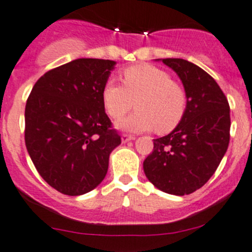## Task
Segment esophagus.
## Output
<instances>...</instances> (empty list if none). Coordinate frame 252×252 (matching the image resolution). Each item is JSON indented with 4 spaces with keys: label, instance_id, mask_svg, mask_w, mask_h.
Returning a JSON list of instances; mask_svg holds the SVG:
<instances>
[{
    "label": "esophagus",
    "instance_id": "34e87169",
    "mask_svg": "<svg viewBox=\"0 0 252 252\" xmlns=\"http://www.w3.org/2000/svg\"><path fill=\"white\" fill-rule=\"evenodd\" d=\"M134 136L133 135H129V134H122V142H128L130 140H134Z\"/></svg>",
    "mask_w": 252,
    "mask_h": 252
}]
</instances>
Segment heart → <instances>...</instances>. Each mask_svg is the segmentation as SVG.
<instances>
[{"label":"heart","instance_id":"1","mask_svg":"<svg viewBox=\"0 0 252 252\" xmlns=\"http://www.w3.org/2000/svg\"><path fill=\"white\" fill-rule=\"evenodd\" d=\"M123 86L108 80L101 91L102 103L114 121L123 118L135 101V113L121 123L129 131L156 130L167 134L183 121L188 96L182 85L172 80L166 70L151 64H136L122 70Z\"/></svg>","mask_w":252,"mask_h":252}]
</instances>
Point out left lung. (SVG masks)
Listing matches in <instances>:
<instances>
[{"mask_svg": "<svg viewBox=\"0 0 252 252\" xmlns=\"http://www.w3.org/2000/svg\"><path fill=\"white\" fill-rule=\"evenodd\" d=\"M184 85L188 107L172 133L154 139L145 158L147 179L167 194L189 195L208 182L227 152L230 110L220 85L204 69L182 58H164Z\"/></svg>", "mask_w": 252, "mask_h": 252, "instance_id": "left-lung-1", "label": "left lung"}]
</instances>
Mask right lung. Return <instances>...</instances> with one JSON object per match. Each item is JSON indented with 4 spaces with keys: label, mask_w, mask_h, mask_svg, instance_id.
Wrapping results in <instances>:
<instances>
[{
    "label": "right lung",
    "mask_w": 252,
    "mask_h": 252,
    "mask_svg": "<svg viewBox=\"0 0 252 252\" xmlns=\"http://www.w3.org/2000/svg\"><path fill=\"white\" fill-rule=\"evenodd\" d=\"M116 62L79 58L48 70L25 106V146L48 185L69 196L86 194L106 177L121 136L101 91Z\"/></svg>",
    "instance_id": "obj_1"
}]
</instances>
